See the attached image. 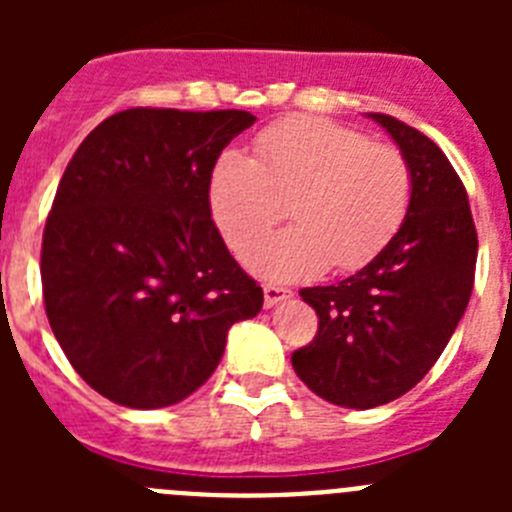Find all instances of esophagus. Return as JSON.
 I'll list each match as a JSON object with an SVG mask.
<instances>
[{"label":"esophagus","instance_id":"esophagus-1","mask_svg":"<svg viewBox=\"0 0 512 512\" xmlns=\"http://www.w3.org/2000/svg\"><path fill=\"white\" fill-rule=\"evenodd\" d=\"M292 297V292H289L287 287H277V284H266L264 287V305L266 307H274L277 302H284Z\"/></svg>","mask_w":512,"mask_h":512}]
</instances>
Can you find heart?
<instances>
[{"label": "heart", "instance_id": "heart-1", "mask_svg": "<svg viewBox=\"0 0 512 512\" xmlns=\"http://www.w3.org/2000/svg\"><path fill=\"white\" fill-rule=\"evenodd\" d=\"M215 223L233 251L245 248L293 202L298 225L243 253L274 282L318 277L330 264L356 271L377 259L405 223L413 171L395 146L315 117H292L256 138V158L225 151L212 171Z\"/></svg>", "mask_w": 512, "mask_h": 512}]
</instances>
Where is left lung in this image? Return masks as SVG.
Segmentation results:
<instances>
[{"label":"left lung","instance_id":"left-lung-1","mask_svg":"<svg viewBox=\"0 0 512 512\" xmlns=\"http://www.w3.org/2000/svg\"><path fill=\"white\" fill-rule=\"evenodd\" d=\"M413 171V200L377 259L354 277L305 287L318 336L292 354L297 377L323 400L369 410L397 400L431 372L469 305L477 230L467 189L428 135L369 112Z\"/></svg>","mask_w":512,"mask_h":512}]
</instances>
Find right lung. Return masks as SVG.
Instances as JSON below:
<instances>
[{
  "mask_svg": "<svg viewBox=\"0 0 512 512\" xmlns=\"http://www.w3.org/2000/svg\"><path fill=\"white\" fill-rule=\"evenodd\" d=\"M256 117L133 107L99 122L58 184L40 277L53 336L79 377L135 410L210 379L230 325L264 292L212 223L217 158Z\"/></svg>",
  "mask_w": 512,
  "mask_h": 512,
  "instance_id": "right-lung-1",
  "label": "right lung"
}]
</instances>
